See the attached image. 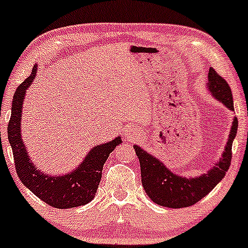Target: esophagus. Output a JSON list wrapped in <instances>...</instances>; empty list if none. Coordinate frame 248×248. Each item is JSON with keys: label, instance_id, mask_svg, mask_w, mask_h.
<instances>
[{"label": "esophagus", "instance_id": "1", "mask_svg": "<svg viewBox=\"0 0 248 248\" xmlns=\"http://www.w3.org/2000/svg\"><path fill=\"white\" fill-rule=\"evenodd\" d=\"M126 137H130V138H131V137H132V135H130V134H127V132H126Z\"/></svg>", "mask_w": 248, "mask_h": 248}]
</instances>
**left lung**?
Instances as JSON below:
<instances>
[{
	"instance_id": "left-lung-1",
	"label": "left lung",
	"mask_w": 248,
	"mask_h": 248,
	"mask_svg": "<svg viewBox=\"0 0 248 248\" xmlns=\"http://www.w3.org/2000/svg\"><path fill=\"white\" fill-rule=\"evenodd\" d=\"M208 90L213 97L217 99L228 110L234 111L233 97L227 81L210 67L208 72ZM238 130V119L234 117L228 136L227 144L222 157L212 169L201 176L187 178L178 176L170 171L163 162L158 161L155 156L143 150L140 146L134 145L136 155L140 159V176L145 193L153 202L168 208H185L190 207L209 194L215 186L225 177L232 161V144Z\"/></svg>"
}]
</instances>
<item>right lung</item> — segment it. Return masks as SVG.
I'll return each instance as SVG.
<instances>
[{"mask_svg": "<svg viewBox=\"0 0 248 248\" xmlns=\"http://www.w3.org/2000/svg\"><path fill=\"white\" fill-rule=\"evenodd\" d=\"M38 65L31 70V76L16 89L12 103V116L8 123V140L13 149L15 169L21 182L34 195L49 206L59 209L84 206L94 198L102 178L103 166L117 145L122 143L121 137L111 142L91 149L80 166L70 174L62 176H50L36 169L29 159L28 151L21 137V114L26 90L36 76Z\"/></svg>", "mask_w": 248, "mask_h": 248, "instance_id": "1", "label": "right lung"}]
</instances>
